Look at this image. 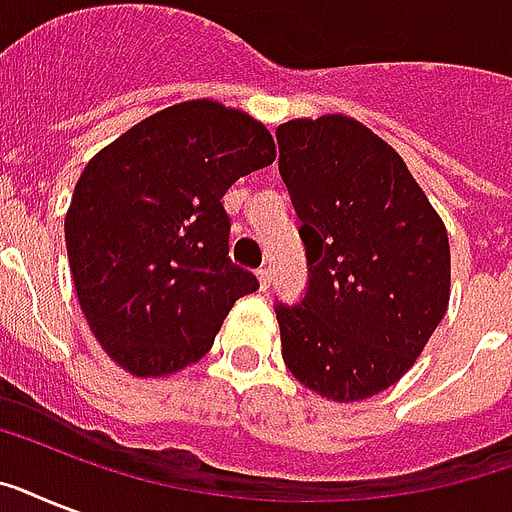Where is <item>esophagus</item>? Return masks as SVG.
<instances>
[{"label":"esophagus","mask_w":512,"mask_h":512,"mask_svg":"<svg viewBox=\"0 0 512 512\" xmlns=\"http://www.w3.org/2000/svg\"><path fill=\"white\" fill-rule=\"evenodd\" d=\"M257 281H260V289H263V292L265 289H271V268H260V271H257Z\"/></svg>","instance_id":"obj_1"}]
</instances>
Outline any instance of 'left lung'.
<instances>
[{"instance_id": "8db88e82", "label": "left lung", "mask_w": 512, "mask_h": 512, "mask_svg": "<svg viewBox=\"0 0 512 512\" xmlns=\"http://www.w3.org/2000/svg\"><path fill=\"white\" fill-rule=\"evenodd\" d=\"M311 284L276 308L281 356L297 382L350 404L396 385L444 319L449 236L404 159L342 114L279 124Z\"/></svg>"}]
</instances>
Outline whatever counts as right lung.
Here are the masks:
<instances>
[{
	"label": "right lung",
	"mask_w": 512,
	"mask_h": 512,
	"mask_svg": "<svg viewBox=\"0 0 512 512\" xmlns=\"http://www.w3.org/2000/svg\"><path fill=\"white\" fill-rule=\"evenodd\" d=\"M273 159L263 122L201 98L156 111L87 162L66 212L68 265L92 335L124 372L196 364L260 287L228 260L220 199Z\"/></svg>",
	"instance_id": "right-lung-1"
}]
</instances>
